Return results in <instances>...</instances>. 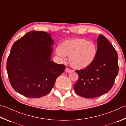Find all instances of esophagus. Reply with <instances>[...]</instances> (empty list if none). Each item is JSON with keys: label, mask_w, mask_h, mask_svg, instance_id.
Masks as SVG:
<instances>
[{"label": "esophagus", "mask_w": 126, "mask_h": 126, "mask_svg": "<svg viewBox=\"0 0 126 126\" xmlns=\"http://www.w3.org/2000/svg\"><path fill=\"white\" fill-rule=\"evenodd\" d=\"M71 70L70 69H69V68H66L65 69V72L66 73H70V72H71Z\"/></svg>", "instance_id": "34e87169"}]
</instances>
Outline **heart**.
Segmentation results:
<instances>
[{"mask_svg":"<svg viewBox=\"0 0 126 126\" xmlns=\"http://www.w3.org/2000/svg\"><path fill=\"white\" fill-rule=\"evenodd\" d=\"M56 52L63 58L65 55L69 56L71 66L76 69H82L92 64L95 60L97 47L92 41L76 38L63 42L57 48Z\"/></svg>","mask_w":126,"mask_h":126,"instance_id":"heart-1","label":"heart"}]
</instances>
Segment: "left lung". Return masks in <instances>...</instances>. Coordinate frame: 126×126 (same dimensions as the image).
Returning <instances> with one entry per match:
<instances>
[{
	"instance_id": "1",
	"label": "left lung",
	"mask_w": 126,
	"mask_h": 126,
	"mask_svg": "<svg viewBox=\"0 0 126 126\" xmlns=\"http://www.w3.org/2000/svg\"><path fill=\"white\" fill-rule=\"evenodd\" d=\"M97 54L89 66L76 70L79 78L74 85L76 94L86 98L98 97L111 89L119 72L118 56L104 36L97 38Z\"/></svg>"
}]
</instances>
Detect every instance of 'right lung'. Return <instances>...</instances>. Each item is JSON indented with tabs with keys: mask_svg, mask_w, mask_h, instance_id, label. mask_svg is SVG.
I'll return each mask as SVG.
<instances>
[{
	"mask_svg": "<svg viewBox=\"0 0 126 126\" xmlns=\"http://www.w3.org/2000/svg\"><path fill=\"white\" fill-rule=\"evenodd\" d=\"M54 41L50 33L31 31L12 45L6 69L14 90L28 98H40L52 89L65 66L51 61Z\"/></svg>",
	"mask_w": 126,
	"mask_h": 126,
	"instance_id": "add662e5",
	"label": "right lung"
}]
</instances>
